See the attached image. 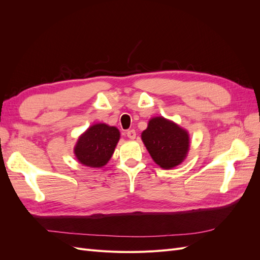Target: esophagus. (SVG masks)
<instances>
[{"instance_id":"esophagus-1","label":"esophagus","mask_w":260,"mask_h":260,"mask_svg":"<svg viewBox=\"0 0 260 260\" xmlns=\"http://www.w3.org/2000/svg\"><path fill=\"white\" fill-rule=\"evenodd\" d=\"M127 136H128V138H129V139H131V140H135V139H136V137H137V132H136V130H133V129L128 130V131H127Z\"/></svg>"}]
</instances>
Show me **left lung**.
Listing matches in <instances>:
<instances>
[{"label":"left lung","instance_id":"8db88e82","mask_svg":"<svg viewBox=\"0 0 260 260\" xmlns=\"http://www.w3.org/2000/svg\"><path fill=\"white\" fill-rule=\"evenodd\" d=\"M141 138L153 160L164 169L182 162L190 147L187 131L164 117L152 118Z\"/></svg>","mask_w":260,"mask_h":260}]
</instances>
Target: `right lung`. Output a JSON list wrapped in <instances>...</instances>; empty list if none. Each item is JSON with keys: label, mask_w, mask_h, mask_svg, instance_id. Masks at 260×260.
<instances>
[{"label": "right lung", "mask_w": 260, "mask_h": 260, "mask_svg": "<svg viewBox=\"0 0 260 260\" xmlns=\"http://www.w3.org/2000/svg\"><path fill=\"white\" fill-rule=\"evenodd\" d=\"M119 139L120 132L116 127L93 124L78 139L74 149L76 158L86 167H103L111 159Z\"/></svg>", "instance_id": "1"}]
</instances>
